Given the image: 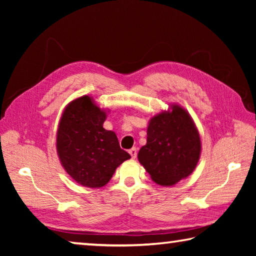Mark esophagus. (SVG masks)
<instances>
[{"mask_svg":"<svg viewBox=\"0 0 256 256\" xmlns=\"http://www.w3.org/2000/svg\"><path fill=\"white\" fill-rule=\"evenodd\" d=\"M128 154H131V157H132L133 159H136V154H138V150H136V148H132V149H130V150H128Z\"/></svg>","mask_w":256,"mask_h":256,"instance_id":"obj_1","label":"esophagus"}]
</instances>
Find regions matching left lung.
I'll list each match as a JSON object with an SVG mask.
<instances>
[{
	"mask_svg": "<svg viewBox=\"0 0 256 256\" xmlns=\"http://www.w3.org/2000/svg\"><path fill=\"white\" fill-rule=\"evenodd\" d=\"M151 118L146 144L138 154V162L154 182L170 186L186 178L200 158V136L183 108L172 106Z\"/></svg>",
	"mask_w": 256,
	"mask_h": 256,
	"instance_id": "8db88e82",
	"label": "left lung"
}]
</instances>
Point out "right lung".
I'll return each instance as SVG.
<instances>
[{"instance_id":"add662e5","label":"right lung","mask_w":256,"mask_h":256,"mask_svg":"<svg viewBox=\"0 0 256 256\" xmlns=\"http://www.w3.org/2000/svg\"><path fill=\"white\" fill-rule=\"evenodd\" d=\"M106 112L84 96L73 100L64 110L58 125V154L64 170L86 188H102L115 170L131 158L120 149L112 131L102 128Z\"/></svg>"}]
</instances>
